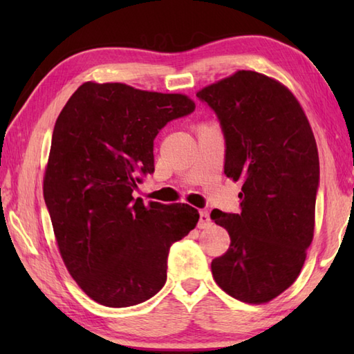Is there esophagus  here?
<instances>
[{"label": "esophagus", "instance_id": "34e87169", "mask_svg": "<svg viewBox=\"0 0 354 354\" xmlns=\"http://www.w3.org/2000/svg\"><path fill=\"white\" fill-rule=\"evenodd\" d=\"M199 228H208L212 227V217H209V213L205 212V209H202L199 212V223H198Z\"/></svg>", "mask_w": 354, "mask_h": 354}]
</instances>
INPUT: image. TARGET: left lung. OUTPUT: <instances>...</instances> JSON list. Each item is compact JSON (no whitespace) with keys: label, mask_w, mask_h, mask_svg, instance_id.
Listing matches in <instances>:
<instances>
[{"label":"left lung","mask_w":354,"mask_h":354,"mask_svg":"<svg viewBox=\"0 0 354 354\" xmlns=\"http://www.w3.org/2000/svg\"><path fill=\"white\" fill-rule=\"evenodd\" d=\"M221 120L225 175L242 181L240 214L213 209L228 231V251L212 261L219 288L265 304L297 280L315 231L319 158L301 104L281 82L239 70L199 89Z\"/></svg>","instance_id":"1"}]
</instances>
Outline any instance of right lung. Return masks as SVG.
<instances>
[{
    "label": "right lung",
    "instance_id": "1",
    "mask_svg": "<svg viewBox=\"0 0 354 354\" xmlns=\"http://www.w3.org/2000/svg\"><path fill=\"white\" fill-rule=\"evenodd\" d=\"M196 104L185 94L85 82L53 131L44 199L66 269L95 303L129 307L160 292L171 243L196 227L187 204L133 199L152 173L153 140Z\"/></svg>",
    "mask_w": 354,
    "mask_h": 354
}]
</instances>
